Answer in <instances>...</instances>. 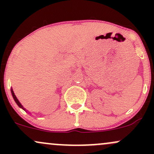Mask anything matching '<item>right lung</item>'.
I'll use <instances>...</instances> for the list:
<instances>
[{
    "mask_svg": "<svg viewBox=\"0 0 154 154\" xmlns=\"http://www.w3.org/2000/svg\"><path fill=\"white\" fill-rule=\"evenodd\" d=\"M11 93H12V95H13V98H14V99L15 102H16V103H17V105H18L19 107L22 108V109H23V106H22V104H21L20 103H19V100H18V99H17V97H16V95H14V93L13 90H12V89H11Z\"/></svg>",
    "mask_w": 154,
    "mask_h": 154,
    "instance_id": "1",
    "label": "right lung"
}]
</instances>
